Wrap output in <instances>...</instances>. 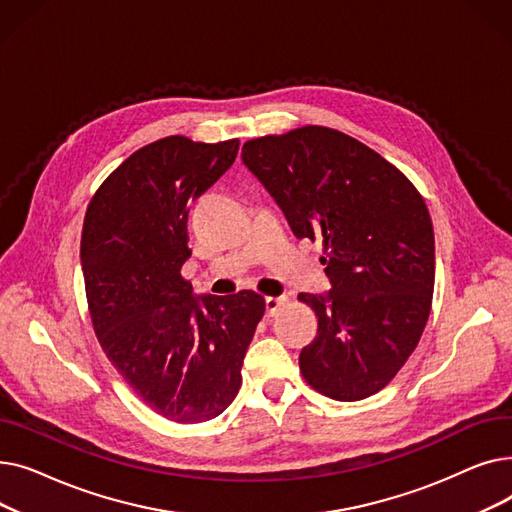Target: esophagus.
Segmentation results:
<instances>
[{"label": "esophagus", "mask_w": 512, "mask_h": 512, "mask_svg": "<svg viewBox=\"0 0 512 512\" xmlns=\"http://www.w3.org/2000/svg\"><path fill=\"white\" fill-rule=\"evenodd\" d=\"M286 297H267L265 299V313L267 315H276L282 305H286Z\"/></svg>", "instance_id": "34e87169"}]
</instances>
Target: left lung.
<instances>
[{
  "instance_id": "obj_1",
  "label": "left lung",
  "mask_w": 512,
  "mask_h": 512,
  "mask_svg": "<svg viewBox=\"0 0 512 512\" xmlns=\"http://www.w3.org/2000/svg\"><path fill=\"white\" fill-rule=\"evenodd\" d=\"M242 161L292 232L324 245L328 297L299 294L317 317L299 357L305 382L342 402L380 392L432 311L434 228L421 193L380 153L328 126L251 139Z\"/></svg>"
}]
</instances>
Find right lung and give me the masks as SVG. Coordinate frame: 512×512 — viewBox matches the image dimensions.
Here are the masks:
<instances>
[{"label":"right lung","mask_w":512,"mask_h":512,"mask_svg":"<svg viewBox=\"0 0 512 512\" xmlns=\"http://www.w3.org/2000/svg\"><path fill=\"white\" fill-rule=\"evenodd\" d=\"M236 153L238 139H159L124 159L85 213L80 263L97 340L130 390L176 423H201L230 405L265 313L255 290L197 301L180 274L191 257L188 203Z\"/></svg>","instance_id":"1"}]
</instances>
